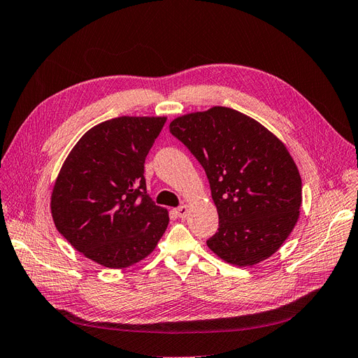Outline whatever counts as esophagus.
Returning <instances> with one entry per match:
<instances>
[{
	"instance_id": "34e87169",
	"label": "esophagus",
	"mask_w": 358,
	"mask_h": 358,
	"mask_svg": "<svg viewBox=\"0 0 358 358\" xmlns=\"http://www.w3.org/2000/svg\"><path fill=\"white\" fill-rule=\"evenodd\" d=\"M187 213H189V206L187 205H181V206H178L176 209V214H177L178 218H184V217L187 215Z\"/></svg>"
}]
</instances>
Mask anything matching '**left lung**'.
Instances as JSON below:
<instances>
[{
    "mask_svg": "<svg viewBox=\"0 0 358 358\" xmlns=\"http://www.w3.org/2000/svg\"><path fill=\"white\" fill-rule=\"evenodd\" d=\"M169 131L209 181L220 222L208 248L239 267L271 257L294 230L302 202L285 144L255 119L221 106L180 116Z\"/></svg>",
    "mask_w": 358,
    "mask_h": 358,
    "instance_id": "obj_1",
    "label": "left lung"
}]
</instances>
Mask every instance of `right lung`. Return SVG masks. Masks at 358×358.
<instances>
[{"label": "right lung", "instance_id": "obj_1", "mask_svg": "<svg viewBox=\"0 0 358 358\" xmlns=\"http://www.w3.org/2000/svg\"><path fill=\"white\" fill-rule=\"evenodd\" d=\"M166 117L121 116L87 131L51 194L56 229L100 266L125 268L148 257L169 222L145 190L144 161Z\"/></svg>", "mask_w": 358, "mask_h": 358}]
</instances>
